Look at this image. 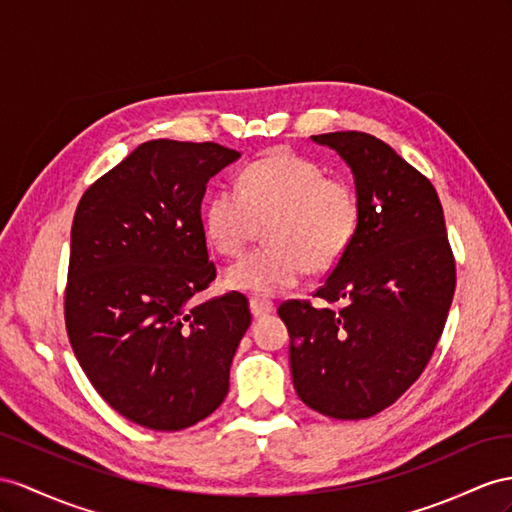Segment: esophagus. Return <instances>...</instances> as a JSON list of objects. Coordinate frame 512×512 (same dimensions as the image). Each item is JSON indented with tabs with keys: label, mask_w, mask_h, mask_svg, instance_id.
Returning a JSON list of instances; mask_svg holds the SVG:
<instances>
[{
	"label": "esophagus",
	"mask_w": 512,
	"mask_h": 512,
	"mask_svg": "<svg viewBox=\"0 0 512 512\" xmlns=\"http://www.w3.org/2000/svg\"><path fill=\"white\" fill-rule=\"evenodd\" d=\"M251 311L255 318H261V316H268V313L274 311V303L268 298H261V296H253L251 298Z\"/></svg>",
	"instance_id": "1"
}]
</instances>
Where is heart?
<instances>
[{"mask_svg": "<svg viewBox=\"0 0 512 512\" xmlns=\"http://www.w3.org/2000/svg\"><path fill=\"white\" fill-rule=\"evenodd\" d=\"M361 220L355 186L326 175L292 151H272L244 166L235 188L209 199L203 227L220 255L238 257L264 227L266 246L227 272L233 290L274 294L294 285L305 270L329 272L346 255Z\"/></svg>", "mask_w": 512, "mask_h": 512, "instance_id": "1", "label": "heart"}]
</instances>
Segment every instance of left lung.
Masks as SVG:
<instances>
[{
    "mask_svg": "<svg viewBox=\"0 0 512 512\" xmlns=\"http://www.w3.org/2000/svg\"><path fill=\"white\" fill-rule=\"evenodd\" d=\"M311 138L352 168L361 220L311 294L324 305L285 300L279 316L298 398L322 415L365 419L426 370L454 298L456 259L435 186L389 144L363 131Z\"/></svg>",
    "mask_w": 512,
    "mask_h": 512,
    "instance_id": "8db88e82",
    "label": "left lung"
}]
</instances>
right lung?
Here are the masks:
<instances>
[{"mask_svg":"<svg viewBox=\"0 0 512 512\" xmlns=\"http://www.w3.org/2000/svg\"><path fill=\"white\" fill-rule=\"evenodd\" d=\"M240 153L216 142L151 140L101 175L71 227L64 324L99 396L129 422L183 430L212 415L251 324L240 292L190 298L216 279L201 203Z\"/></svg>","mask_w":512,"mask_h":512,"instance_id":"obj_1","label":"right lung"}]
</instances>
